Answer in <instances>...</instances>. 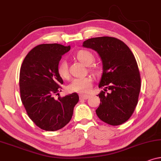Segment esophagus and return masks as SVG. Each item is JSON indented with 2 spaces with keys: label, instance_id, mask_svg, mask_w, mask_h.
Instances as JSON below:
<instances>
[{
  "label": "esophagus",
  "instance_id": "1",
  "mask_svg": "<svg viewBox=\"0 0 161 161\" xmlns=\"http://www.w3.org/2000/svg\"><path fill=\"white\" fill-rule=\"evenodd\" d=\"M89 98V95H84V94H80V99L81 100H87V99Z\"/></svg>",
  "mask_w": 161,
  "mask_h": 161
}]
</instances>
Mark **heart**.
<instances>
[{
  "instance_id": "obj_1",
  "label": "heart",
  "mask_w": 161,
  "mask_h": 161,
  "mask_svg": "<svg viewBox=\"0 0 161 161\" xmlns=\"http://www.w3.org/2000/svg\"><path fill=\"white\" fill-rule=\"evenodd\" d=\"M76 58L81 63L85 65H89L93 62L94 56L91 52L86 50H80L77 53ZM94 70H96L95 68H93ZM58 73L61 78H69V70H68V65L65 60H61L58 63ZM92 85V79L91 77H83V78H75L71 81V83L68 85L67 89L69 92H74L77 93H86L91 89Z\"/></svg>"
}]
</instances>
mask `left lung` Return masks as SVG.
Returning a JSON list of instances; mask_svg holds the SVG:
<instances>
[{"mask_svg":"<svg viewBox=\"0 0 161 161\" xmlns=\"http://www.w3.org/2000/svg\"><path fill=\"white\" fill-rule=\"evenodd\" d=\"M83 46L97 52L103 61L99 87L105 89L99 94L101 103L96 110L97 115L113 126L123 124L135 111L141 90L135 56L126 44L114 37L91 38L83 42Z\"/></svg>","mask_w":161,"mask_h":161,"instance_id":"1","label":"left lung"}]
</instances>
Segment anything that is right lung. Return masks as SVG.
I'll return each instance as SVG.
<instances>
[{
	"mask_svg": "<svg viewBox=\"0 0 161 161\" xmlns=\"http://www.w3.org/2000/svg\"><path fill=\"white\" fill-rule=\"evenodd\" d=\"M70 46L42 44L33 48L24 58L19 72V93L28 116L39 128L56 131L71 120L78 94L59 96L63 80L58 73L61 56ZM59 97L55 99L54 97Z\"/></svg>",
	"mask_w": 161,
	"mask_h": 161,
	"instance_id": "obj_1",
	"label": "right lung"
}]
</instances>
